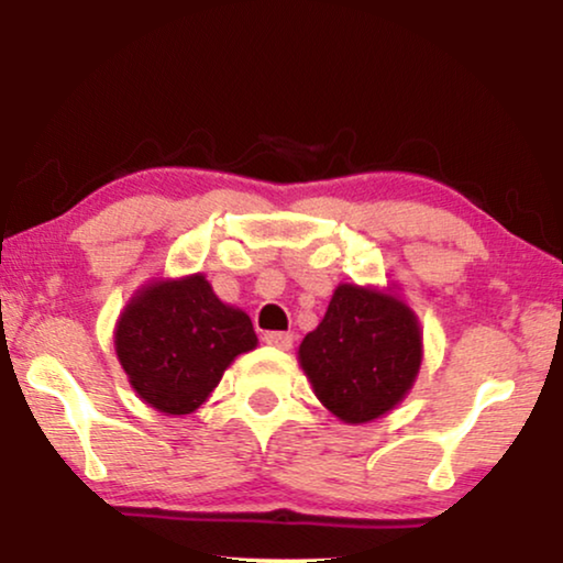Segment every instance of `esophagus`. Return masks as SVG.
I'll list each match as a JSON object with an SVG mask.
<instances>
[{
  "mask_svg": "<svg viewBox=\"0 0 563 563\" xmlns=\"http://www.w3.org/2000/svg\"><path fill=\"white\" fill-rule=\"evenodd\" d=\"M264 343L266 345H274V349L287 351V349H291V343H295V335H291V333H279V330H272V333H264Z\"/></svg>",
  "mask_w": 563,
  "mask_h": 563,
  "instance_id": "obj_1",
  "label": "esophagus"
}]
</instances>
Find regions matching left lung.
Here are the masks:
<instances>
[{"label": "left lung", "instance_id": "8db88e82", "mask_svg": "<svg viewBox=\"0 0 563 563\" xmlns=\"http://www.w3.org/2000/svg\"><path fill=\"white\" fill-rule=\"evenodd\" d=\"M422 364V330L391 291L338 284L325 318L299 345L314 395L351 426L387 415L412 389Z\"/></svg>", "mask_w": 563, "mask_h": 563}]
</instances>
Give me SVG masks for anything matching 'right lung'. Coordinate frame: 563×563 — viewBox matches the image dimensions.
Returning <instances> with one entry per match:
<instances>
[{"mask_svg": "<svg viewBox=\"0 0 563 563\" xmlns=\"http://www.w3.org/2000/svg\"><path fill=\"white\" fill-rule=\"evenodd\" d=\"M251 318L220 302L202 274L137 289L114 328V351L145 405L189 415L235 356L256 349Z\"/></svg>", "mask_w": 563, "mask_h": 563, "instance_id": "right-lung-1", "label": "right lung"}]
</instances>
